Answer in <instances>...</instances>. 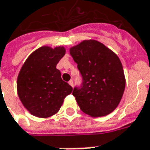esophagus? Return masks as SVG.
<instances>
[{
    "mask_svg": "<svg viewBox=\"0 0 150 150\" xmlns=\"http://www.w3.org/2000/svg\"><path fill=\"white\" fill-rule=\"evenodd\" d=\"M68 83H69L70 85H71V86H73V81H72L71 79V80H70L69 82H68Z\"/></svg>",
    "mask_w": 150,
    "mask_h": 150,
    "instance_id": "obj_1",
    "label": "esophagus"
}]
</instances>
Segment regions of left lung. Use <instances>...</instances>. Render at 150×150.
Returning <instances> with one entry per match:
<instances>
[{"label": "left lung", "mask_w": 150, "mask_h": 150, "mask_svg": "<svg viewBox=\"0 0 150 150\" xmlns=\"http://www.w3.org/2000/svg\"><path fill=\"white\" fill-rule=\"evenodd\" d=\"M70 54L82 76L81 86L72 92L81 110L91 117L110 114L120 103L126 86L117 55L94 40L71 47Z\"/></svg>", "instance_id": "1"}]
</instances>
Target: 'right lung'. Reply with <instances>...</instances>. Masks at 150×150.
I'll list each match as a JSON object with an SVG mask.
<instances>
[{"instance_id":"1","label":"right lung","mask_w":150,"mask_h":150,"mask_svg":"<svg viewBox=\"0 0 150 150\" xmlns=\"http://www.w3.org/2000/svg\"><path fill=\"white\" fill-rule=\"evenodd\" d=\"M65 55L64 47L44 46L24 62L17 78V93L22 104L33 115L48 117L60 109L72 87L61 79L56 65Z\"/></svg>"}]
</instances>
